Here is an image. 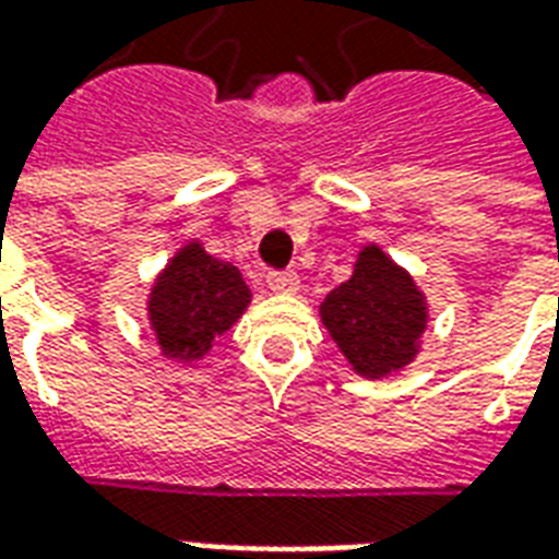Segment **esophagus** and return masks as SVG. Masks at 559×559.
<instances>
[{"instance_id": "obj_1", "label": "esophagus", "mask_w": 559, "mask_h": 559, "mask_svg": "<svg viewBox=\"0 0 559 559\" xmlns=\"http://www.w3.org/2000/svg\"><path fill=\"white\" fill-rule=\"evenodd\" d=\"M269 287L275 293H296L299 290V275H296L293 269L269 272Z\"/></svg>"}]
</instances>
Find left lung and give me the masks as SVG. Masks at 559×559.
<instances>
[{"label": "left lung", "mask_w": 559, "mask_h": 559, "mask_svg": "<svg viewBox=\"0 0 559 559\" xmlns=\"http://www.w3.org/2000/svg\"><path fill=\"white\" fill-rule=\"evenodd\" d=\"M320 314L341 353L368 380L411 362L425 329L421 293L374 245L359 254L353 278L329 293Z\"/></svg>", "instance_id": "left-lung-1"}]
</instances>
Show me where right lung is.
<instances>
[{
	"label": "right lung",
	"instance_id": "obj_1",
	"mask_svg": "<svg viewBox=\"0 0 559 559\" xmlns=\"http://www.w3.org/2000/svg\"><path fill=\"white\" fill-rule=\"evenodd\" d=\"M248 299L251 290L239 269L209 257L200 245L182 248L148 299V317L164 356L182 362L200 359L212 341L236 323Z\"/></svg>",
	"mask_w": 559,
	"mask_h": 559
}]
</instances>
